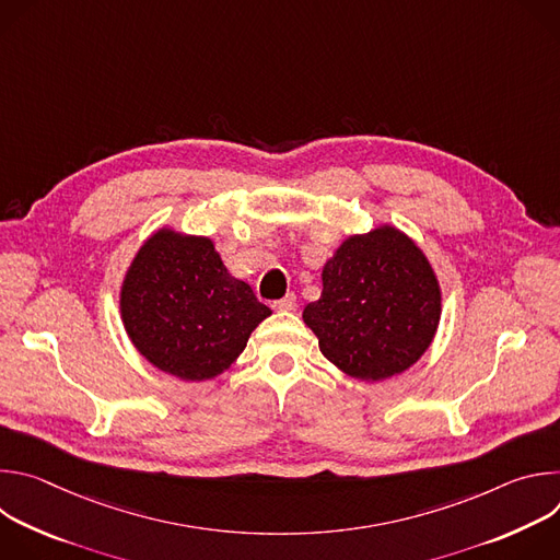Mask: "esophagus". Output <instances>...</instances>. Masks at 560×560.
I'll list each match as a JSON object with an SVG mask.
<instances>
[{
	"mask_svg": "<svg viewBox=\"0 0 560 560\" xmlns=\"http://www.w3.org/2000/svg\"><path fill=\"white\" fill-rule=\"evenodd\" d=\"M272 307L279 310V312H294V310H296V296H294V294H285L283 299L275 301Z\"/></svg>",
	"mask_w": 560,
	"mask_h": 560,
	"instance_id": "1",
	"label": "esophagus"
}]
</instances>
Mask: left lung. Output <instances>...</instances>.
<instances>
[{
  "instance_id": "left-lung-1",
  "label": "left lung",
  "mask_w": 560,
  "mask_h": 560,
  "mask_svg": "<svg viewBox=\"0 0 560 560\" xmlns=\"http://www.w3.org/2000/svg\"><path fill=\"white\" fill-rule=\"evenodd\" d=\"M324 290L303 310L324 357L348 376L383 381L412 368L441 318L439 279L394 225L352 234L326 261Z\"/></svg>"
}]
</instances>
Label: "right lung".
<instances>
[{
    "label": "right lung",
    "mask_w": 560,
    "mask_h": 560,
    "mask_svg": "<svg viewBox=\"0 0 560 560\" xmlns=\"http://www.w3.org/2000/svg\"><path fill=\"white\" fill-rule=\"evenodd\" d=\"M119 310L139 354L182 381L219 376L272 314L228 272L212 238L171 228L150 234L135 255Z\"/></svg>",
    "instance_id": "obj_1"
}]
</instances>
